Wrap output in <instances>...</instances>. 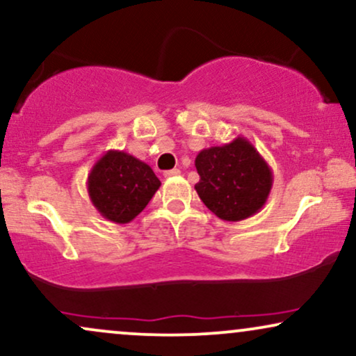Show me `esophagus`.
<instances>
[{"mask_svg": "<svg viewBox=\"0 0 356 356\" xmlns=\"http://www.w3.org/2000/svg\"><path fill=\"white\" fill-rule=\"evenodd\" d=\"M179 174H181V170H179V169H170V170H165L164 177L170 179V177H175V175H179Z\"/></svg>", "mask_w": 356, "mask_h": 356, "instance_id": "obj_1", "label": "esophagus"}]
</instances>
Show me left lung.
I'll return each mask as SVG.
<instances>
[{
    "label": "left lung",
    "instance_id": "left-lung-1",
    "mask_svg": "<svg viewBox=\"0 0 356 356\" xmlns=\"http://www.w3.org/2000/svg\"><path fill=\"white\" fill-rule=\"evenodd\" d=\"M200 181L195 191L209 211L227 222L245 220L267 202L273 174L254 144L238 136L232 143L202 149L195 157Z\"/></svg>",
    "mask_w": 356,
    "mask_h": 356
}]
</instances>
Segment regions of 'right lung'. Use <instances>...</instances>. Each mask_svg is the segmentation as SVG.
Wrapping results in <instances>:
<instances>
[{
  "instance_id": "1",
  "label": "right lung",
  "mask_w": 356,
  "mask_h": 356,
  "mask_svg": "<svg viewBox=\"0 0 356 356\" xmlns=\"http://www.w3.org/2000/svg\"><path fill=\"white\" fill-rule=\"evenodd\" d=\"M161 181L145 162L124 151H108L88 175V194L104 219L127 224L144 211Z\"/></svg>"
}]
</instances>
